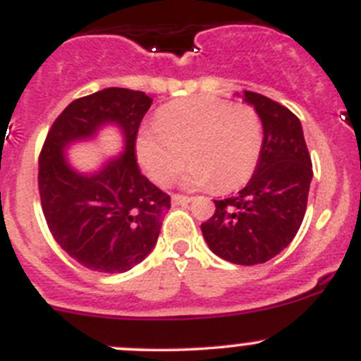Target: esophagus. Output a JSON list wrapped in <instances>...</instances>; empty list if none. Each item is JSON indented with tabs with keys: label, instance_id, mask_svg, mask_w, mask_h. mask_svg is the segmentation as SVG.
Returning a JSON list of instances; mask_svg holds the SVG:
<instances>
[{
	"label": "esophagus",
	"instance_id": "esophagus-1",
	"mask_svg": "<svg viewBox=\"0 0 361 361\" xmlns=\"http://www.w3.org/2000/svg\"><path fill=\"white\" fill-rule=\"evenodd\" d=\"M171 200H173V204H176V206H185V204H190L193 199H192V197L178 195V193H174V195L171 197Z\"/></svg>",
	"mask_w": 361,
	"mask_h": 361
}]
</instances>
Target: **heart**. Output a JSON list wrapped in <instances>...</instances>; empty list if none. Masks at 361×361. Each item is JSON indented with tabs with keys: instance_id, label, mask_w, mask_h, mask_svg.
I'll return each mask as SVG.
<instances>
[{
	"instance_id": "b5f03b06",
	"label": "heart",
	"mask_w": 361,
	"mask_h": 361,
	"mask_svg": "<svg viewBox=\"0 0 361 361\" xmlns=\"http://www.w3.org/2000/svg\"><path fill=\"white\" fill-rule=\"evenodd\" d=\"M263 128L250 105L216 97L166 104L136 138V155L152 181L166 185L188 161L183 183L219 193L247 183L257 166Z\"/></svg>"
}]
</instances>
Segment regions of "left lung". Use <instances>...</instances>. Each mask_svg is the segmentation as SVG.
<instances>
[{
	"instance_id": "1",
	"label": "left lung",
	"mask_w": 361,
	"mask_h": 361,
	"mask_svg": "<svg viewBox=\"0 0 361 361\" xmlns=\"http://www.w3.org/2000/svg\"><path fill=\"white\" fill-rule=\"evenodd\" d=\"M263 124V145L249 183L237 195L214 200V214L200 225L216 256L233 264H261L282 252L298 233L313 178L301 121L289 109L244 91Z\"/></svg>"
}]
</instances>
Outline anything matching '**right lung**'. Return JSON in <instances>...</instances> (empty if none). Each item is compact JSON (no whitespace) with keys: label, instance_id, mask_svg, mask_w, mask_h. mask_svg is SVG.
<instances>
[{"label":"right lung","instance_id":"obj_1","mask_svg":"<svg viewBox=\"0 0 361 361\" xmlns=\"http://www.w3.org/2000/svg\"><path fill=\"white\" fill-rule=\"evenodd\" d=\"M152 105L143 91L105 88L74 100L56 117L39 155L41 206L59 245L85 268L124 273L157 244L171 199L140 173V123ZM105 126L123 135V152L94 171L75 170L66 150Z\"/></svg>","mask_w":361,"mask_h":361}]
</instances>
